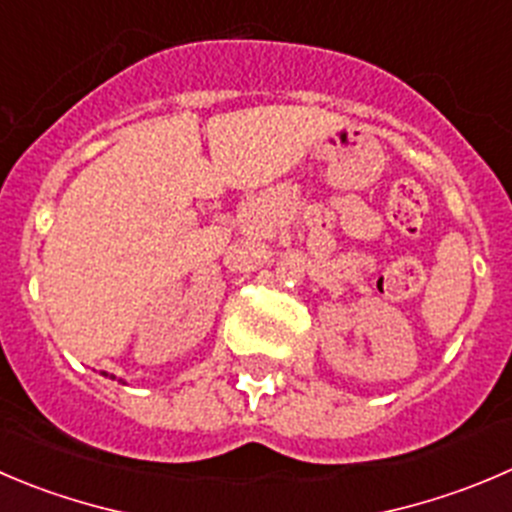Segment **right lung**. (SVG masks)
<instances>
[{"mask_svg": "<svg viewBox=\"0 0 512 512\" xmlns=\"http://www.w3.org/2000/svg\"><path fill=\"white\" fill-rule=\"evenodd\" d=\"M113 379H115V377H113Z\"/></svg>", "mask_w": 512, "mask_h": 512, "instance_id": "add662e5", "label": "right lung"}]
</instances>
